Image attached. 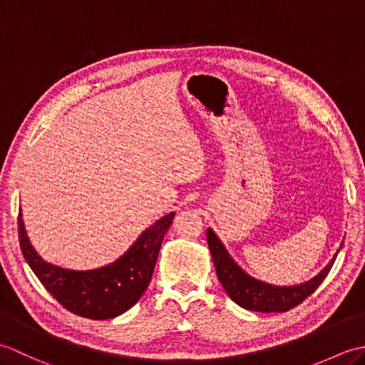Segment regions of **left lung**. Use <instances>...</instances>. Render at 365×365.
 <instances>
[{"label":"left lung","instance_id":"8db88e82","mask_svg":"<svg viewBox=\"0 0 365 365\" xmlns=\"http://www.w3.org/2000/svg\"><path fill=\"white\" fill-rule=\"evenodd\" d=\"M207 242L212 251L216 274L224 290L238 306L255 312H287L301 304L309 294H312L328 276L337 254L319 274L309 282L293 287H276L246 274L237 263L232 260L221 240L212 229L207 230Z\"/></svg>","mask_w":365,"mask_h":365}]
</instances>
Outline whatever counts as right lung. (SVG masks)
Listing matches in <instances>:
<instances>
[{"mask_svg":"<svg viewBox=\"0 0 365 365\" xmlns=\"http://www.w3.org/2000/svg\"><path fill=\"white\" fill-rule=\"evenodd\" d=\"M174 215L163 216L119 260L97 269L73 271L42 260L26 237L21 213L17 222L20 247L38 281L61 306L84 319L108 320L127 312L143 297Z\"/></svg>","mask_w":365,"mask_h":365,"instance_id":"1","label":"right lung"}]
</instances>
